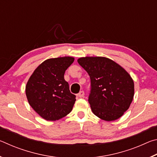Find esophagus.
I'll return each instance as SVG.
<instances>
[{
  "label": "esophagus",
  "mask_w": 157,
  "mask_h": 157,
  "mask_svg": "<svg viewBox=\"0 0 157 157\" xmlns=\"http://www.w3.org/2000/svg\"><path fill=\"white\" fill-rule=\"evenodd\" d=\"M84 95V92L83 91H79V93L78 94V96L79 98H83Z\"/></svg>",
  "instance_id": "obj_1"
}]
</instances>
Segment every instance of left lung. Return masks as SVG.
<instances>
[{
	"label": "left lung",
	"instance_id": "left-lung-1",
	"mask_svg": "<svg viewBox=\"0 0 157 157\" xmlns=\"http://www.w3.org/2000/svg\"><path fill=\"white\" fill-rule=\"evenodd\" d=\"M78 62L91 79L89 102L92 112L106 121L121 118L134 98V84L129 74L107 57H80Z\"/></svg>",
	"mask_w": 157,
	"mask_h": 157
}]
</instances>
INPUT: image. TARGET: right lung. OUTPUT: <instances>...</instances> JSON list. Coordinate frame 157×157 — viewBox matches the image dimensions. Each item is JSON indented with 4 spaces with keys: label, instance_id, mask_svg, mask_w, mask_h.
I'll return each mask as SVG.
<instances>
[{
    "label": "right lung",
    "instance_id": "obj_1",
    "mask_svg": "<svg viewBox=\"0 0 157 157\" xmlns=\"http://www.w3.org/2000/svg\"><path fill=\"white\" fill-rule=\"evenodd\" d=\"M74 59L73 57L46 59L28 79L25 94L29 104L45 120H59L73 109L75 95L71 93L64 73Z\"/></svg>",
    "mask_w": 157,
    "mask_h": 157
}]
</instances>
